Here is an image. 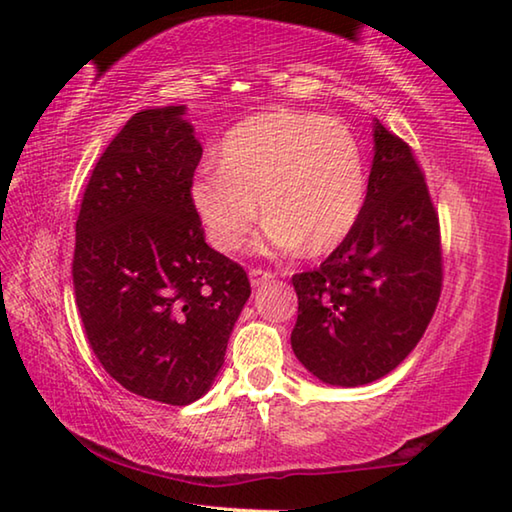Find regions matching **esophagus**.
Wrapping results in <instances>:
<instances>
[{
	"instance_id": "obj_1",
	"label": "esophagus",
	"mask_w": 512,
	"mask_h": 512,
	"mask_svg": "<svg viewBox=\"0 0 512 512\" xmlns=\"http://www.w3.org/2000/svg\"><path fill=\"white\" fill-rule=\"evenodd\" d=\"M248 275H250V284H253V287H259V284H264L275 277V273L264 271V268H250Z\"/></svg>"
}]
</instances>
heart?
Here are the masks:
<instances>
[{
	"label": "heart",
	"mask_w": 512,
	"mask_h": 512,
	"mask_svg": "<svg viewBox=\"0 0 512 512\" xmlns=\"http://www.w3.org/2000/svg\"><path fill=\"white\" fill-rule=\"evenodd\" d=\"M219 169L194 173L189 198L212 244L232 253L268 216L264 248H334L357 223L366 169L357 137L341 121L305 110H268L223 137Z\"/></svg>",
	"instance_id": "heart-1"
}]
</instances>
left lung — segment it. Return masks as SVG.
Here are the masks:
<instances>
[{
	"mask_svg": "<svg viewBox=\"0 0 512 512\" xmlns=\"http://www.w3.org/2000/svg\"><path fill=\"white\" fill-rule=\"evenodd\" d=\"M291 282V348L325 384L381 379L422 339L443 291L438 212L411 146L379 121L357 223L323 264Z\"/></svg>",
	"mask_w": 512,
	"mask_h": 512,
	"instance_id": "obj_1",
	"label": "left lung"
}]
</instances>
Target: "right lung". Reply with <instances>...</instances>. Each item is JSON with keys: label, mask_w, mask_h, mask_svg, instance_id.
<instances>
[{"label": "right lung", "mask_w": 512, "mask_h": 512, "mask_svg": "<svg viewBox=\"0 0 512 512\" xmlns=\"http://www.w3.org/2000/svg\"><path fill=\"white\" fill-rule=\"evenodd\" d=\"M185 106L135 112L94 164L72 280L92 352L126 391L196 402L250 296L244 266L205 244L189 198L203 149Z\"/></svg>", "instance_id": "1"}]
</instances>
